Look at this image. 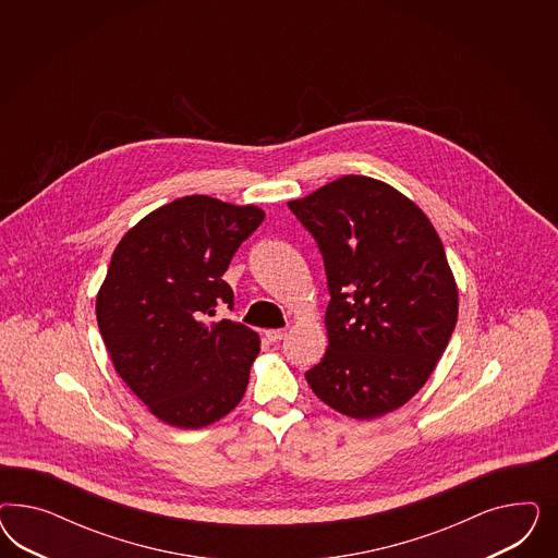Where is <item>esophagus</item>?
Here are the masks:
<instances>
[{
	"label": "esophagus",
	"instance_id": "1",
	"mask_svg": "<svg viewBox=\"0 0 558 558\" xmlns=\"http://www.w3.org/2000/svg\"><path fill=\"white\" fill-rule=\"evenodd\" d=\"M264 336H266V339L268 341H280V339H284V336H287V331L284 329H268V331H264Z\"/></svg>",
	"mask_w": 558,
	"mask_h": 558
}]
</instances>
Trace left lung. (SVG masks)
<instances>
[{
	"mask_svg": "<svg viewBox=\"0 0 558 558\" xmlns=\"http://www.w3.org/2000/svg\"><path fill=\"white\" fill-rule=\"evenodd\" d=\"M288 208L317 241L331 296L329 345L304 374L308 387L354 420L405 405L457 325V282L434 225L366 175H343Z\"/></svg>",
	"mask_w": 558,
	"mask_h": 558,
	"instance_id": "obj_1",
	"label": "left lung"
}]
</instances>
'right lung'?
Masks as SVG:
<instances>
[{
  "instance_id": "1",
  "label": "right lung",
  "mask_w": 558,
  "mask_h": 558,
  "mask_svg": "<svg viewBox=\"0 0 558 558\" xmlns=\"http://www.w3.org/2000/svg\"><path fill=\"white\" fill-rule=\"evenodd\" d=\"M264 217L252 204L196 194L153 210L120 239L96 317L120 378L157 420L198 429L243 399L259 336L210 317L222 304L233 308L222 274Z\"/></svg>"
}]
</instances>
